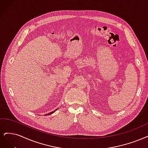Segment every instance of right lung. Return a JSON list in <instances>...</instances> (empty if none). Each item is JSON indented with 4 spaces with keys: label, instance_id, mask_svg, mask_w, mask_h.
<instances>
[{
    "label": "right lung",
    "instance_id": "right-lung-1",
    "mask_svg": "<svg viewBox=\"0 0 148 148\" xmlns=\"http://www.w3.org/2000/svg\"><path fill=\"white\" fill-rule=\"evenodd\" d=\"M58 109V108H57ZM57 110H55V111H53V112H51V113H48V114H46V115H49V114H52L53 112H56Z\"/></svg>",
    "mask_w": 148,
    "mask_h": 148
}]
</instances>
